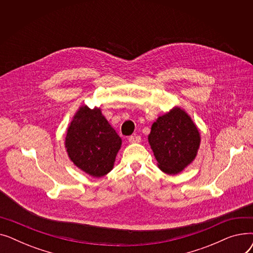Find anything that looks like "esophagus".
Masks as SVG:
<instances>
[{
    "label": "esophagus",
    "mask_w": 253,
    "mask_h": 253,
    "mask_svg": "<svg viewBox=\"0 0 253 253\" xmlns=\"http://www.w3.org/2000/svg\"><path fill=\"white\" fill-rule=\"evenodd\" d=\"M140 140H141V137H140L139 135H131V136H129V138H128V141H129L130 143L140 142Z\"/></svg>",
    "instance_id": "obj_1"
}]
</instances>
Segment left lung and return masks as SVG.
<instances>
[{
    "instance_id": "8db88e82",
    "label": "left lung",
    "mask_w": 253,
    "mask_h": 253,
    "mask_svg": "<svg viewBox=\"0 0 253 253\" xmlns=\"http://www.w3.org/2000/svg\"><path fill=\"white\" fill-rule=\"evenodd\" d=\"M149 142L159 168L167 174H177L196 158L200 133L190 116L174 108L152 125Z\"/></svg>"
}]
</instances>
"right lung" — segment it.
Masks as SVG:
<instances>
[{
    "label": "right lung",
    "mask_w": 253,
    "mask_h": 253,
    "mask_svg": "<svg viewBox=\"0 0 253 253\" xmlns=\"http://www.w3.org/2000/svg\"><path fill=\"white\" fill-rule=\"evenodd\" d=\"M122 140L100 109L81 106L68 129L65 148L71 160L87 174L101 177L113 169Z\"/></svg>",
    "instance_id": "add662e5"
}]
</instances>
